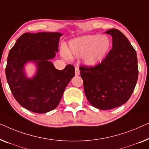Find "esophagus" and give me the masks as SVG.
I'll return each mask as SVG.
<instances>
[{"instance_id":"34e87169","label":"esophagus","mask_w":149,"mask_h":149,"mask_svg":"<svg viewBox=\"0 0 149 149\" xmlns=\"http://www.w3.org/2000/svg\"><path fill=\"white\" fill-rule=\"evenodd\" d=\"M75 75H79V70L77 67H76V68H75Z\"/></svg>"}]
</instances>
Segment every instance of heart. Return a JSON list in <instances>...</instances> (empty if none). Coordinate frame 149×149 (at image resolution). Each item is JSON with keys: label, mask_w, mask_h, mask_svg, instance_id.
I'll return each instance as SVG.
<instances>
[{"label": "heart", "mask_w": 149, "mask_h": 149, "mask_svg": "<svg viewBox=\"0 0 149 149\" xmlns=\"http://www.w3.org/2000/svg\"><path fill=\"white\" fill-rule=\"evenodd\" d=\"M111 47V41L107 36L85 35L71 40L68 50L63 47L61 55L64 58H70L71 54L83 57L88 66H95L105 58Z\"/></svg>", "instance_id": "obj_1"}]
</instances>
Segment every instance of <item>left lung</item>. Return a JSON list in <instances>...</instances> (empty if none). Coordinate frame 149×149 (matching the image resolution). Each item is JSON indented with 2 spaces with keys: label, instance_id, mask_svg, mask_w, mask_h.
<instances>
[{
  "label": "left lung",
  "instance_id": "obj_1",
  "mask_svg": "<svg viewBox=\"0 0 149 149\" xmlns=\"http://www.w3.org/2000/svg\"><path fill=\"white\" fill-rule=\"evenodd\" d=\"M112 36V49L101 63L79 67L84 93L95 108L108 110L126 102L136 84V52L124 34L117 29L105 32Z\"/></svg>",
  "mask_w": 149,
  "mask_h": 149
}]
</instances>
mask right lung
Returning a JSON list of instances; mask_svg holds the SVG:
<instances>
[{"mask_svg": "<svg viewBox=\"0 0 149 149\" xmlns=\"http://www.w3.org/2000/svg\"><path fill=\"white\" fill-rule=\"evenodd\" d=\"M61 36L59 32L25 33L9 51L5 69L8 84L19 104L32 112L45 113L54 109L75 75L72 65L58 70L50 61L58 51ZM30 61L37 66L32 79L26 77L24 68Z\"/></svg>", "mask_w": 149, "mask_h": 149, "instance_id": "1", "label": "right lung"}]
</instances>
